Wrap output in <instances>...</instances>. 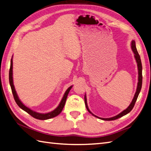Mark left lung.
Wrapping results in <instances>:
<instances>
[{
	"label": "left lung",
	"mask_w": 151,
	"mask_h": 151,
	"mask_svg": "<svg viewBox=\"0 0 151 151\" xmlns=\"http://www.w3.org/2000/svg\"><path fill=\"white\" fill-rule=\"evenodd\" d=\"M131 49L132 50H133V52L134 54V58L136 59V61H137V65H138V86H137V91H136L135 95L134 96V98L133 99V101H132L131 103L130 104V105L128 106V108L124 110L122 112H121L120 113H119V115H117L115 116L111 117V118H107V119H104V118H101V117H98L97 116L93 115V114L91 113L90 109H88V105H87V101H86V95H84V102H85V106H86V108L87 109V110L90 113H91V115H93L94 116L97 117V118L100 119L101 120H116V119H118L120 117H122L124 115H126V114L129 113L132 109H133L134 106L135 104V102L137 100V98L138 97V95L140 92V90H141V88H142V62H141V60H140V56H139V55L137 49V47H136L135 45V42L134 40H133L131 42Z\"/></svg>",
	"instance_id": "1"
}]
</instances>
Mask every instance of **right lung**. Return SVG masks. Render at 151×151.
I'll use <instances>...</instances> for the list:
<instances>
[{
  "label": "right lung",
  "mask_w": 151,
  "mask_h": 151,
  "mask_svg": "<svg viewBox=\"0 0 151 151\" xmlns=\"http://www.w3.org/2000/svg\"><path fill=\"white\" fill-rule=\"evenodd\" d=\"M9 84L11 86V88H12V93L13 95V97H14V101H15L17 105L19 106L21 109H22L24 111H26L27 113L29 114V115H31L32 117H34V118H35L36 119H38V120H47V119H49L51 118H53V117H55L57 115H58L59 114H60L62 111V110H63L64 106H65V104L66 100H67L68 94L69 93L70 90V89L72 87V86H70L67 90V91H65V93L63 95V99H62V100L60 103V104H59L58 107L54 110H53L52 111L47 113H39L32 111V110H31V109L27 108V106H25L22 103V102L20 101L19 98H18V95L16 92L15 89H14V84H13V60H12H12H11V65H10V68H9Z\"/></svg>",
  "instance_id": "obj_1"
}]
</instances>
